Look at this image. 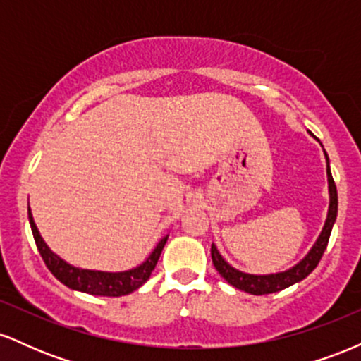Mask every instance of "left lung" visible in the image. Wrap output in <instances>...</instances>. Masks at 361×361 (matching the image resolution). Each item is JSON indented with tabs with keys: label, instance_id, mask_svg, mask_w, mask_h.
Masks as SVG:
<instances>
[{
	"label": "left lung",
	"instance_id": "1",
	"mask_svg": "<svg viewBox=\"0 0 361 361\" xmlns=\"http://www.w3.org/2000/svg\"><path fill=\"white\" fill-rule=\"evenodd\" d=\"M326 161H327V185H329V209H327V217L322 227L321 234H319L316 244L312 246L305 258L299 261L295 267L288 268V270L280 271V273H271V275H251V273H244L235 270L231 267L226 259L222 258L221 252L217 251L215 244H212V263L215 270L219 271V275L222 276L227 283H231L233 287L243 290V292L252 293V295H264V293H273L280 292V290L290 287V285L297 283V281L304 280L309 273H312L314 268L317 267L319 261H321L322 255H324L327 241H329L331 231H333L334 222H336L338 215V192L336 185H334L333 175H331L329 169V157H327L324 151Z\"/></svg>",
	"mask_w": 361,
	"mask_h": 361
}]
</instances>
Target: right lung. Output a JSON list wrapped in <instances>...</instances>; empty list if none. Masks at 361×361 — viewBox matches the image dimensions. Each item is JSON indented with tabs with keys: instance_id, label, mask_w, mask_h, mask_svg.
Instances as JSON below:
<instances>
[{
	"instance_id": "1",
	"label": "right lung",
	"mask_w": 361,
	"mask_h": 361,
	"mask_svg": "<svg viewBox=\"0 0 361 361\" xmlns=\"http://www.w3.org/2000/svg\"><path fill=\"white\" fill-rule=\"evenodd\" d=\"M28 221H30L32 234H34L37 250H39L40 256H42L45 267L51 270V273L56 276L61 283L73 290H80V292L90 293V295H102V297H122L127 293L134 292L139 287L149 280L152 270L156 268L157 259H159L161 251H163L164 244L168 241V235H164L154 251L149 255V258L144 261L139 267L132 268L127 271H97V270H82V268H76L73 264L66 263L64 259L59 258L56 252L49 250L47 244L44 243L42 235H40L39 229H37L34 217H32L30 207H28Z\"/></svg>"
}]
</instances>
